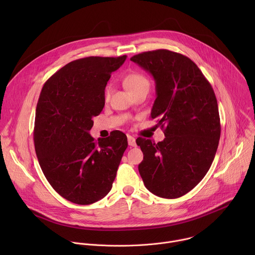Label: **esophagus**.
Wrapping results in <instances>:
<instances>
[{
  "instance_id": "34e87169",
  "label": "esophagus",
  "mask_w": 255,
  "mask_h": 255,
  "mask_svg": "<svg viewBox=\"0 0 255 255\" xmlns=\"http://www.w3.org/2000/svg\"><path fill=\"white\" fill-rule=\"evenodd\" d=\"M127 138H128V144L130 145V146H132V147L136 146V140H135V138L133 136L128 135Z\"/></svg>"
}]
</instances>
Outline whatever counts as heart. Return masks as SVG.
<instances>
[{
  "instance_id": "heart-1",
  "label": "heart",
  "mask_w": 255,
  "mask_h": 255,
  "mask_svg": "<svg viewBox=\"0 0 255 255\" xmlns=\"http://www.w3.org/2000/svg\"><path fill=\"white\" fill-rule=\"evenodd\" d=\"M125 85L127 86V88L132 93L136 92L137 90L143 89V88H149L150 87V83H149L148 79L145 77V76L141 75V74H132V75L128 76L125 79ZM111 92H112V86L111 85L107 86L106 91H105L106 99H108L109 97H110Z\"/></svg>"
}]
</instances>
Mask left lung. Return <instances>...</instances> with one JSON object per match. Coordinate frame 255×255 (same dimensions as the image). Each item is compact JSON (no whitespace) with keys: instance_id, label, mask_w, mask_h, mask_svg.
I'll return each mask as SVG.
<instances>
[{"instance_id":"left-lung-1","label":"left lung","mask_w":255,"mask_h":255,"mask_svg":"<svg viewBox=\"0 0 255 255\" xmlns=\"http://www.w3.org/2000/svg\"><path fill=\"white\" fill-rule=\"evenodd\" d=\"M130 59L155 81L150 117L158 118L165 136L158 143L137 138L144 155L139 173L152 194L179 198L200 183L214 160L221 134L215 93L197 64L180 53L157 49Z\"/></svg>"}]
</instances>
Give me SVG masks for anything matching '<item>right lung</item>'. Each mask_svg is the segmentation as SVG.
<instances>
[{"label":"right lung","mask_w":255,"mask_h":255,"mask_svg":"<svg viewBox=\"0 0 255 255\" xmlns=\"http://www.w3.org/2000/svg\"><path fill=\"white\" fill-rule=\"evenodd\" d=\"M89 56L71 61L44 84L36 107L34 146L40 167L62 198L79 205L103 199L128 146L127 136L112 131L95 140L93 117L105 106V88L126 60Z\"/></svg>","instance_id":"right-lung-1"}]
</instances>
